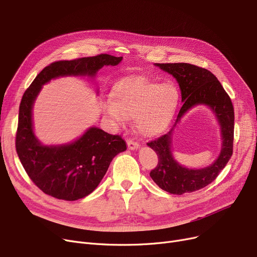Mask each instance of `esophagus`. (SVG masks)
Listing matches in <instances>:
<instances>
[{
    "label": "esophagus",
    "mask_w": 257,
    "mask_h": 257,
    "mask_svg": "<svg viewBox=\"0 0 257 257\" xmlns=\"http://www.w3.org/2000/svg\"><path fill=\"white\" fill-rule=\"evenodd\" d=\"M127 144H128V148H129L130 150H137V149H139V147H140V144H139L137 141L131 140V139H129V140L127 141Z\"/></svg>",
    "instance_id": "esophagus-1"
}]
</instances>
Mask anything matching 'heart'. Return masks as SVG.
<instances>
[{
    "label": "heart",
    "instance_id": "obj_1",
    "mask_svg": "<svg viewBox=\"0 0 257 257\" xmlns=\"http://www.w3.org/2000/svg\"><path fill=\"white\" fill-rule=\"evenodd\" d=\"M180 103V91L170 82L160 84L144 76L127 77L114 88L113 101L106 105L108 115L117 125L135 117L137 129L155 136L170 125Z\"/></svg>",
    "mask_w": 257,
    "mask_h": 257
}]
</instances>
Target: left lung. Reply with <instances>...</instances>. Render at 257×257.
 <instances>
[{
  "instance_id": "1",
  "label": "left lung",
  "mask_w": 257,
  "mask_h": 257,
  "mask_svg": "<svg viewBox=\"0 0 257 257\" xmlns=\"http://www.w3.org/2000/svg\"><path fill=\"white\" fill-rule=\"evenodd\" d=\"M155 66L175 77L181 88L184 105L171 130L147 143L159 156L158 166L150 171V176L161 189L171 194L182 195L194 192L213 182L231 158L234 140V108L224 87L209 70L188 63H156ZM200 103L209 105L216 113L222 128L223 146L218 160L211 166L202 170H188L173 159L172 131L176 122L189 108Z\"/></svg>"
}]
</instances>
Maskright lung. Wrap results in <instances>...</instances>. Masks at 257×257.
I'll return each mask as SVG.
<instances>
[{"instance_id": "right-lung-1", "label": "right lung", "mask_w": 257, "mask_h": 257, "mask_svg": "<svg viewBox=\"0 0 257 257\" xmlns=\"http://www.w3.org/2000/svg\"><path fill=\"white\" fill-rule=\"evenodd\" d=\"M121 57H95L58 61L46 66L26 89L19 109L16 149L30 180L50 196L76 200L90 194L101 183L114 156L127 149L118 135L92 127L75 142L43 146L32 130V106L44 84L64 75L93 76L105 65L115 66Z\"/></svg>"}]
</instances>
